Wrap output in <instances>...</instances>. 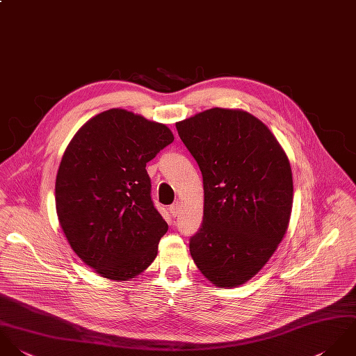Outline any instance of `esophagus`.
Returning a JSON list of instances; mask_svg holds the SVG:
<instances>
[{
  "instance_id": "34e87169",
  "label": "esophagus",
  "mask_w": 356,
  "mask_h": 356,
  "mask_svg": "<svg viewBox=\"0 0 356 356\" xmlns=\"http://www.w3.org/2000/svg\"><path fill=\"white\" fill-rule=\"evenodd\" d=\"M169 211H170V214H172L173 217H179V214H180V211H181V204H180L179 201H177V202H175L173 205H170Z\"/></svg>"
}]
</instances>
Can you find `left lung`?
I'll return each mask as SVG.
<instances>
[{
	"mask_svg": "<svg viewBox=\"0 0 356 356\" xmlns=\"http://www.w3.org/2000/svg\"><path fill=\"white\" fill-rule=\"evenodd\" d=\"M204 180V220L190 253L216 286L254 277L287 229L293 180L270 129L241 110L211 108L176 124Z\"/></svg>",
	"mask_w": 356,
	"mask_h": 356,
	"instance_id": "1",
	"label": "left lung"
}]
</instances>
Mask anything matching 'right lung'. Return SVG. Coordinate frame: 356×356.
I'll list each match as a JSON object with an SVG mask.
<instances>
[{
	"label": "right lung",
	"mask_w": 356,
	"mask_h": 356,
	"mask_svg": "<svg viewBox=\"0 0 356 356\" xmlns=\"http://www.w3.org/2000/svg\"><path fill=\"white\" fill-rule=\"evenodd\" d=\"M173 140L165 125L111 108L66 148L55 186L59 222L72 250L102 277L127 281L154 261L168 224L151 200L145 165Z\"/></svg>",
	"instance_id": "1"
}]
</instances>
